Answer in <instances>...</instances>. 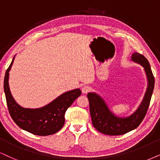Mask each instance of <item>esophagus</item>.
<instances>
[{"label": "esophagus", "instance_id": "1", "mask_svg": "<svg viewBox=\"0 0 160 160\" xmlns=\"http://www.w3.org/2000/svg\"><path fill=\"white\" fill-rule=\"evenodd\" d=\"M89 90L90 88L88 86H84L83 87H82V92L83 93V94H87V93L89 92Z\"/></svg>", "mask_w": 160, "mask_h": 160}]
</instances>
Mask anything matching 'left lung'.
I'll use <instances>...</instances> for the list:
<instances>
[{
	"label": "left lung",
	"instance_id": "1",
	"mask_svg": "<svg viewBox=\"0 0 160 160\" xmlns=\"http://www.w3.org/2000/svg\"><path fill=\"white\" fill-rule=\"evenodd\" d=\"M131 60L144 68L148 86L144 98L135 112L128 117H119L110 110L103 98L95 92H89L87 97L89 101L90 114L93 126L100 133L107 135H122L134 130L142 122L150 104L153 88L154 78L148 61L142 54L134 52Z\"/></svg>",
	"mask_w": 160,
	"mask_h": 160
}]
</instances>
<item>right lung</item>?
Returning a JSON list of instances; mask_svg holds the SVG:
<instances>
[{
    "instance_id": "obj_1",
    "label": "right lung",
    "mask_w": 160,
    "mask_h": 160,
    "mask_svg": "<svg viewBox=\"0 0 160 160\" xmlns=\"http://www.w3.org/2000/svg\"><path fill=\"white\" fill-rule=\"evenodd\" d=\"M15 58L6 72L3 82L6 100L12 118L20 128L35 135L48 136L55 134L62 128L66 110L80 96L81 91L75 88L66 92L41 108H23L15 100L9 88V71Z\"/></svg>"
}]
</instances>
